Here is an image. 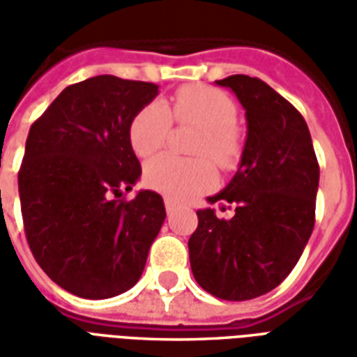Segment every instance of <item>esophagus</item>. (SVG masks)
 <instances>
[{
	"instance_id": "obj_1",
	"label": "esophagus",
	"mask_w": 357,
	"mask_h": 357,
	"mask_svg": "<svg viewBox=\"0 0 357 357\" xmlns=\"http://www.w3.org/2000/svg\"><path fill=\"white\" fill-rule=\"evenodd\" d=\"M164 208H166V212H168V214H172V212L176 210V202L170 201V199H164Z\"/></svg>"
}]
</instances>
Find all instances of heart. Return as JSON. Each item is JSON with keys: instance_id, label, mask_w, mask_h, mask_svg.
<instances>
[{"instance_id": "1", "label": "heart", "mask_w": 357, "mask_h": 357, "mask_svg": "<svg viewBox=\"0 0 357 357\" xmlns=\"http://www.w3.org/2000/svg\"><path fill=\"white\" fill-rule=\"evenodd\" d=\"M239 109L229 95L210 86H185L172 95L168 102L151 101L141 107L128 128L133 153L151 158L166 147L174 122L201 130L193 145V155L206 156L185 160L174 155L153 158L145 168L147 185L176 201H185L216 185L214 162L231 170L243 155V135L237 128Z\"/></svg>"}]
</instances>
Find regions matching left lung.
<instances>
[{
	"instance_id": "left-lung-1",
	"label": "left lung",
	"mask_w": 357,
	"mask_h": 357,
	"mask_svg": "<svg viewBox=\"0 0 357 357\" xmlns=\"http://www.w3.org/2000/svg\"><path fill=\"white\" fill-rule=\"evenodd\" d=\"M216 84L231 88L247 110V143L235 178L208 199L233 204L235 216L199 210L189 260L204 291L241 302L273 291L304 252L319 164L304 116L266 82L233 74Z\"/></svg>"
}]
</instances>
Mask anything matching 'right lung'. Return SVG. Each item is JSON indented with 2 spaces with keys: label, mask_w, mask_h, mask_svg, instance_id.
I'll return each mask as SVG.
<instances>
[{
  "label": "right lung",
  "mask_w": 357,
  "mask_h": 357,
  "mask_svg": "<svg viewBox=\"0 0 357 357\" xmlns=\"http://www.w3.org/2000/svg\"><path fill=\"white\" fill-rule=\"evenodd\" d=\"M151 82L95 76L61 91L30 126L19 170L28 247L65 291L110 298L137 283L166 210L155 191L122 199L141 164L128 128Z\"/></svg>",
  "instance_id": "obj_1"
}]
</instances>
